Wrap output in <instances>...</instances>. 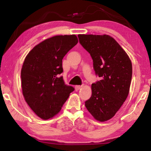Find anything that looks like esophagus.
<instances>
[{
    "mask_svg": "<svg viewBox=\"0 0 151 151\" xmlns=\"http://www.w3.org/2000/svg\"><path fill=\"white\" fill-rule=\"evenodd\" d=\"M82 86H81V85H76V86H75V90L76 91H78L79 89H81V88H82Z\"/></svg>",
    "mask_w": 151,
    "mask_h": 151,
    "instance_id": "34e87169",
    "label": "esophagus"
}]
</instances>
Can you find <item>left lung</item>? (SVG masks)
I'll return each mask as SVG.
<instances>
[{"label":"left lung","instance_id":"1","mask_svg":"<svg viewBox=\"0 0 151 151\" xmlns=\"http://www.w3.org/2000/svg\"><path fill=\"white\" fill-rule=\"evenodd\" d=\"M79 42L91 55L95 75L101 80L92 84V95L85 106L97 121L111 119L129 93L132 63L129 56L109 35H78Z\"/></svg>","mask_w":151,"mask_h":151}]
</instances>
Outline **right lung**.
Returning <instances> with one entry per match:
<instances>
[{
    "label": "right lung",
    "instance_id": "1",
    "mask_svg": "<svg viewBox=\"0 0 151 151\" xmlns=\"http://www.w3.org/2000/svg\"><path fill=\"white\" fill-rule=\"evenodd\" d=\"M77 43L75 35L55 36L35 46L25 58L21 70L22 94L42 119L57 114L75 90L65 85L60 75L63 57Z\"/></svg>",
    "mask_w": 151,
    "mask_h": 151
}]
</instances>
